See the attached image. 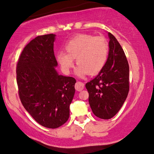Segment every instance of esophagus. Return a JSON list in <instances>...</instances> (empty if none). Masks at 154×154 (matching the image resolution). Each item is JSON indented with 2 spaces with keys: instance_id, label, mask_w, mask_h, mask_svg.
<instances>
[{
  "instance_id": "34e87169",
  "label": "esophagus",
  "mask_w": 154,
  "mask_h": 154,
  "mask_svg": "<svg viewBox=\"0 0 154 154\" xmlns=\"http://www.w3.org/2000/svg\"><path fill=\"white\" fill-rule=\"evenodd\" d=\"M75 87L77 91H81V90L84 88V84L82 82H77Z\"/></svg>"
}]
</instances>
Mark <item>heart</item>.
I'll list each match as a JSON object with an SVG mask.
<instances>
[{
    "label": "heart",
    "instance_id": "obj_1",
    "mask_svg": "<svg viewBox=\"0 0 154 154\" xmlns=\"http://www.w3.org/2000/svg\"><path fill=\"white\" fill-rule=\"evenodd\" d=\"M64 49L66 53L56 55L62 71L69 74L76 59L78 66L75 72L79 77H84L97 74L103 69L108 60L109 45L103 36L79 34L65 44Z\"/></svg>",
    "mask_w": 154,
    "mask_h": 154
}]
</instances>
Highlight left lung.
<instances>
[{
    "instance_id": "left-lung-1",
    "label": "left lung",
    "mask_w": 154,
    "mask_h": 154,
    "mask_svg": "<svg viewBox=\"0 0 154 154\" xmlns=\"http://www.w3.org/2000/svg\"><path fill=\"white\" fill-rule=\"evenodd\" d=\"M106 64L98 75L86 84L88 101L96 116L109 119L115 116L128 97L129 64L120 44L112 33Z\"/></svg>"
}]
</instances>
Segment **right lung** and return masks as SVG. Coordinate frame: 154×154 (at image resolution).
<instances>
[{
  "label": "right lung",
  "instance_id": "right-lung-1",
  "mask_svg": "<svg viewBox=\"0 0 154 154\" xmlns=\"http://www.w3.org/2000/svg\"><path fill=\"white\" fill-rule=\"evenodd\" d=\"M55 34L34 38L26 45L16 66L18 94L36 122L55 129L68 121L76 80L58 74L53 51Z\"/></svg>",
  "mask_w": 154,
  "mask_h": 154
}]
</instances>
